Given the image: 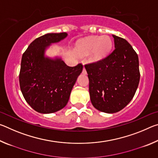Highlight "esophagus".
Here are the masks:
<instances>
[{
    "instance_id": "obj_1",
    "label": "esophagus",
    "mask_w": 158,
    "mask_h": 158,
    "mask_svg": "<svg viewBox=\"0 0 158 158\" xmlns=\"http://www.w3.org/2000/svg\"><path fill=\"white\" fill-rule=\"evenodd\" d=\"M82 73H83V74H87V73H86V70H85V68H83Z\"/></svg>"
}]
</instances>
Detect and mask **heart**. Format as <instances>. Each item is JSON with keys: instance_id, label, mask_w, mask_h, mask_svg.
Returning a JSON list of instances; mask_svg holds the SVG:
<instances>
[{"instance_id": "1", "label": "heart", "mask_w": 158, "mask_h": 158, "mask_svg": "<svg viewBox=\"0 0 158 158\" xmlns=\"http://www.w3.org/2000/svg\"><path fill=\"white\" fill-rule=\"evenodd\" d=\"M112 48V40L107 35L90 36L79 40L76 44V52L84 56L91 52L90 60L98 62L106 57Z\"/></svg>"}]
</instances>
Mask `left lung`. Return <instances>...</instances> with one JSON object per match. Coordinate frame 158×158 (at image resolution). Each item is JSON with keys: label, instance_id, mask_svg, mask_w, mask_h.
<instances>
[{"label": "left lung", "instance_id": "8db88e82", "mask_svg": "<svg viewBox=\"0 0 158 158\" xmlns=\"http://www.w3.org/2000/svg\"><path fill=\"white\" fill-rule=\"evenodd\" d=\"M115 49L104 59L85 65L92 105L116 113L132 100L140 79L137 53L127 40L113 35Z\"/></svg>", "mask_w": 158, "mask_h": 158}]
</instances>
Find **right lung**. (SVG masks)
<instances>
[{
	"mask_svg": "<svg viewBox=\"0 0 158 158\" xmlns=\"http://www.w3.org/2000/svg\"><path fill=\"white\" fill-rule=\"evenodd\" d=\"M68 33H47L29 45L21 58L19 85L23 98L34 110L54 113L65 107L72 89L83 69L82 64L69 67L60 58L45 56L51 44L56 43Z\"/></svg>",
	"mask_w": 158,
	"mask_h": 158,
	"instance_id": "obj_1",
	"label": "right lung"
}]
</instances>
